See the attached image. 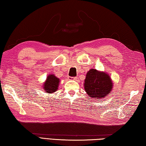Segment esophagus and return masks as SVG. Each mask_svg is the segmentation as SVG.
<instances>
[{
    "instance_id": "34e87169",
    "label": "esophagus",
    "mask_w": 146,
    "mask_h": 146,
    "mask_svg": "<svg viewBox=\"0 0 146 146\" xmlns=\"http://www.w3.org/2000/svg\"><path fill=\"white\" fill-rule=\"evenodd\" d=\"M68 80H78V78H77V77H68Z\"/></svg>"
}]
</instances>
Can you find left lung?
Returning a JSON list of instances; mask_svg holds the SVG:
<instances>
[{
	"mask_svg": "<svg viewBox=\"0 0 146 146\" xmlns=\"http://www.w3.org/2000/svg\"><path fill=\"white\" fill-rule=\"evenodd\" d=\"M110 76L104 72L92 68L86 75L84 88L91 98L99 99L105 98L113 88Z\"/></svg>",
	"mask_w": 146,
	"mask_h": 146,
	"instance_id": "8db88e82",
	"label": "left lung"
}]
</instances>
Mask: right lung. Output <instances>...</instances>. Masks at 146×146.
<instances>
[{"label":"right lung","mask_w":146,"mask_h":146,"mask_svg":"<svg viewBox=\"0 0 146 146\" xmlns=\"http://www.w3.org/2000/svg\"><path fill=\"white\" fill-rule=\"evenodd\" d=\"M59 83H60V79L53 74L48 75L45 82L43 85V90L48 94L55 92L58 89Z\"/></svg>","instance_id":"1"}]
</instances>
